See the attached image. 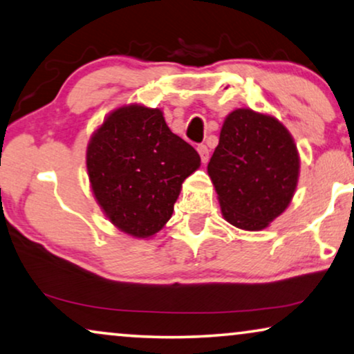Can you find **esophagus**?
<instances>
[{"instance_id": "1", "label": "esophagus", "mask_w": 354, "mask_h": 354, "mask_svg": "<svg viewBox=\"0 0 354 354\" xmlns=\"http://www.w3.org/2000/svg\"><path fill=\"white\" fill-rule=\"evenodd\" d=\"M197 152H198V156H201V158H202V163H207L208 158H210V151H208V147L205 146V144H198Z\"/></svg>"}]
</instances>
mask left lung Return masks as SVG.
Listing matches in <instances>:
<instances>
[{
  "label": "left lung",
  "mask_w": 354,
  "mask_h": 354,
  "mask_svg": "<svg viewBox=\"0 0 354 354\" xmlns=\"http://www.w3.org/2000/svg\"><path fill=\"white\" fill-rule=\"evenodd\" d=\"M207 171L225 220L239 229L261 231L290 203L300 157L277 118L236 109L223 123Z\"/></svg>",
  "instance_id": "obj_1"
}]
</instances>
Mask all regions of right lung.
Listing matches in <instances>:
<instances>
[{"label": "right lung", "instance_id": "1", "mask_svg": "<svg viewBox=\"0 0 354 354\" xmlns=\"http://www.w3.org/2000/svg\"><path fill=\"white\" fill-rule=\"evenodd\" d=\"M198 167L197 151L171 133L160 109L139 104L109 113L86 149L99 207L113 226L138 239L167 225L184 179Z\"/></svg>", "mask_w": 354, "mask_h": 354}]
</instances>
